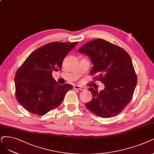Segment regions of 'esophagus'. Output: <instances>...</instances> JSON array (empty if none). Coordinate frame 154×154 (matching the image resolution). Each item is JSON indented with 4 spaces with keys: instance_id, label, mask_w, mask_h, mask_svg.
<instances>
[{
    "instance_id": "1",
    "label": "esophagus",
    "mask_w": 154,
    "mask_h": 154,
    "mask_svg": "<svg viewBox=\"0 0 154 154\" xmlns=\"http://www.w3.org/2000/svg\"><path fill=\"white\" fill-rule=\"evenodd\" d=\"M73 88L75 89H79V90H81V91H83L84 89V88L81 86H78V85H75V86H73Z\"/></svg>"
}]
</instances>
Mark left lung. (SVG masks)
I'll use <instances>...</instances> for the list:
<instances>
[{
    "mask_svg": "<svg viewBox=\"0 0 154 154\" xmlns=\"http://www.w3.org/2000/svg\"><path fill=\"white\" fill-rule=\"evenodd\" d=\"M78 51L91 60L93 66L90 74L98 73L94 80L105 85L100 92L93 88L88 89L93 97L85 105L101 117L117 116L131 100L137 83L130 56L122 48L101 38L86 43Z\"/></svg>",
    "mask_w": 154,
    "mask_h": 154,
    "instance_id": "8db88e82",
    "label": "left lung"
}]
</instances>
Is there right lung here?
<instances>
[{
	"instance_id": "obj_1",
	"label": "right lung",
	"mask_w": 154,
	"mask_h": 154,
	"mask_svg": "<svg viewBox=\"0 0 154 154\" xmlns=\"http://www.w3.org/2000/svg\"><path fill=\"white\" fill-rule=\"evenodd\" d=\"M50 42L32 52L16 73L15 94L18 103L33 114L43 116L58 107L70 84L61 85L53 78L60 70L65 56L77 44Z\"/></svg>"
}]
</instances>
